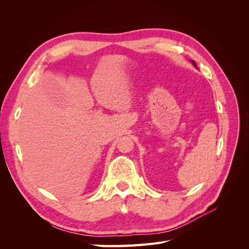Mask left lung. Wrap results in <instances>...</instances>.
I'll return each instance as SVG.
<instances>
[{"instance_id":"left-lung-1","label":"left lung","mask_w":249,"mask_h":249,"mask_svg":"<svg viewBox=\"0 0 249 249\" xmlns=\"http://www.w3.org/2000/svg\"><path fill=\"white\" fill-rule=\"evenodd\" d=\"M192 62H193V61H192ZM193 64H194V65H195V66H196V64H195V63H194V62H193Z\"/></svg>"}]
</instances>
